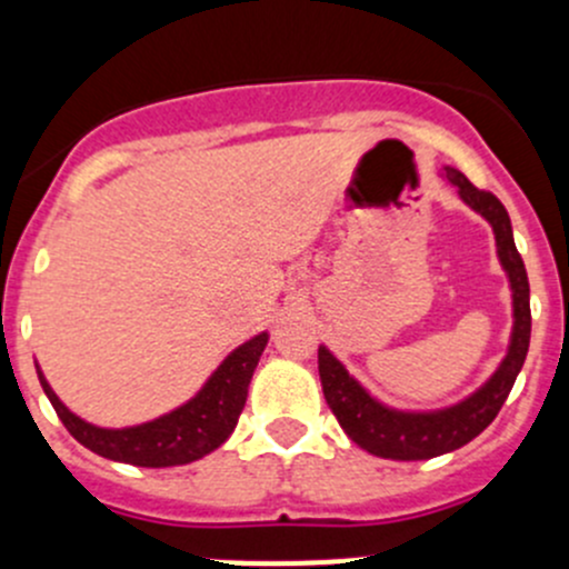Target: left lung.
Returning <instances> with one entry per match:
<instances>
[{
  "label": "left lung",
  "mask_w": 569,
  "mask_h": 569,
  "mask_svg": "<svg viewBox=\"0 0 569 569\" xmlns=\"http://www.w3.org/2000/svg\"><path fill=\"white\" fill-rule=\"evenodd\" d=\"M441 178L455 186L458 197L473 213L482 216L490 224L496 238V254L507 273L509 292H512V331H509L507 353L493 375L462 400L443 408H411L386 406L361 386L348 367L326 348H318L320 383L328 408L339 419L342 430L365 452L386 460H430L438 455L455 452L479 436L496 413L501 411L503 400L512 391L515 378L523 367L531 339V309H529V277H526L523 260L515 249L512 224H509L507 208L488 191H479L460 169L443 167Z\"/></svg>",
  "instance_id": "left-lung-1"
}]
</instances>
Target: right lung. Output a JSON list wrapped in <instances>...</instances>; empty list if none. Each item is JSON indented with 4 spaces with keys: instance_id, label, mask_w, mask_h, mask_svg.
<instances>
[{
    "instance_id": "add662e5",
    "label": "right lung",
    "mask_w": 569,
    "mask_h": 569,
    "mask_svg": "<svg viewBox=\"0 0 569 569\" xmlns=\"http://www.w3.org/2000/svg\"><path fill=\"white\" fill-rule=\"evenodd\" d=\"M268 339H271L268 331L246 339L210 372V378L204 380L202 389L191 400L172 408L169 413L128 427H101L81 419L57 397L40 365H34V370H38L40 386H43L57 416L81 447L101 455V458L128 462V466L169 468L204 458L232 436L238 416L246 406L251 375L260 365Z\"/></svg>"
}]
</instances>
